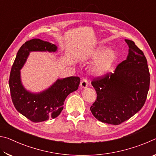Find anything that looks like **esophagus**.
<instances>
[{"mask_svg":"<svg viewBox=\"0 0 156 156\" xmlns=\"http://www.w3.org/2000/svg\"><path fill=\"white\" fill-rule=\"evenodd\" d=\"M88 84L89 83L87 82V80L86 78H84L83 80L80 82V87L83 89L87 88L88 87Z\"/></svg>","mask_w":156,"mask_h":156,"instance_id":"1","label":"esophagus"}]
</instances>
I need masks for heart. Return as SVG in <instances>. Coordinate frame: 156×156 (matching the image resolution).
Segmentation results:
<instances>
[{"mask_svg":"<svg viewBox=\"0 0 156 156\" xmlns=\"http://www.w3.org/2000/svg\"><path fill=\"white\" fill-rule=\"evenodd\" d=\"M89 58L96 60L91 65L90 72L97 77H102L107 74L116 60V54L113 49L99 47L92 51Z\"/></svg>","mask_w":156,"mask_h":156,"instance_id":"1","label":"heart"}]
</instances>
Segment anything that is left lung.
Masks as SVG:
<instances>
[{"mask_svg": "<svg viewBox=\"0 0 156 156\" xmlns=\"http://www.w3.org/2000/svg\"><path fill=\"white\" fill-rule=\"evenodd\" d=\"M129 46L126 59L113 73L94 78L92 86L97 98L90 110L102 122L118 125L129 120L142 109L149 89L150 74L147 60L133 41Z\"/></svg>", "mask_w": 156, "mask_h": 156, "instance_id": "8db88e82", "label": "left lung"}]
</instances>
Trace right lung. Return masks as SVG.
Segmentation results:
<instances>
[{"instance_id": "add662e5", "label": "right lung", "mask_w": 156, "mask_h": 156, "mask_svg": "<svg viewBox=\"0 0 156 156\" xmlns=\"http://www.w3.org/2000/svg\"><path fill=\"white\" fill-rule=\"evenodd\" d=\"M57 51L56 44L38 38L28 41L20 47L12 65L9 80L12 100L18 112L34 122L55 118L63 109L66 98L77 90L80 79L78 76L58 79L48 89L40 93H31L23 87L20 69L31 51Z\"/></svg>"}]
</instances>
